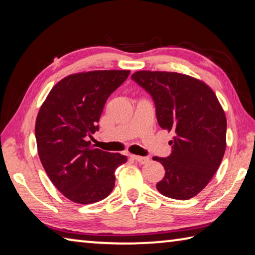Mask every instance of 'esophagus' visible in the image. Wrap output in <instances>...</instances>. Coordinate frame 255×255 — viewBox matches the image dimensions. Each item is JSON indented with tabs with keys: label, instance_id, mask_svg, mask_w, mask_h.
Returning <instances> with one entry per match:
<instances>
[{
	"label": "esophagus",
	"instance_id": "1",
	"mask_svg": "<svg viewBox=\"0 0 255 255\" xmlns=\"http://www.w3.org/2000/svg\"><path fill=\"white\" fill-rule=\"evenodd\" d=\"M130 157L133 159V161H136V162L140 163V164H145V163H147V162L149 161L148 157H145V156H137V155H131Z\"/></svg>",
	"mask_w": 255,
	"mask_h": 255
}]
</instances>
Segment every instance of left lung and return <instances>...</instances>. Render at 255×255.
<instances>
[{
    "instance_id": "1",
    "label": "left lung",
    "mask_w": 255,
    "mask_h": 255,
    "mask_svg": "<svg viewBox=\"0 0 255 255\" xmlns=\"http://www.w3.org/2000/svg\"><path fill=\"white\" fill-rule=\"evenodd\" d=\"M131 79L152 96L161 128L175 135L170 156L153 157L165 169L157 190L178 200L197 196L226 149V116L215 92L205 82L175 72L138 71Z\"/></svg>"
}]
</instances>
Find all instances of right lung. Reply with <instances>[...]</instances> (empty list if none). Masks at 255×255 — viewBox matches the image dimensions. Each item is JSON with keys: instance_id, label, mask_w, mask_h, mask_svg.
I'll return each instance as SVG.
<instances>
[{"instance_id": "add662e5", "label": "right lung", "mask_w": 255, "mask_h": 255, "mask_svg": "<svg viewBox=\"0 0 255 255\" xmlns=\"http://www.w3.org/2000/svg\"><path fill=\"white\" fill-rule=\"evenodd\" d=\"M129 73L68 75L50 90L38 112L34 132L42 166L55 187L76 204H94L109 196L116 169L127 162L125 155L94 148L86 137L98 130L107 99Z\"/></svg>"}]
</instances>
